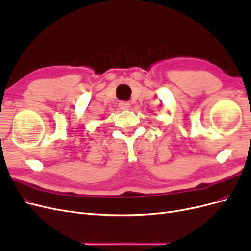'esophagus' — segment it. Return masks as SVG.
<instances>
[{
    "instance_id": "34e87169",
    "label": "esophagus",
    "mask_w": 251,
    "mask_h": 251,
    "mask_svg": "<svg viewBox=\"0 0 251 251\" xmlns=\"http://www.w3.org/2000/svg\"><path fill=\"white\" fill-rule=\"evenodd\" d=\"M130 108H131V104L128 103L127 101H120L119 102V109L120 110L126 111V110H128Z\"/></svg>"
}]
</instances>
